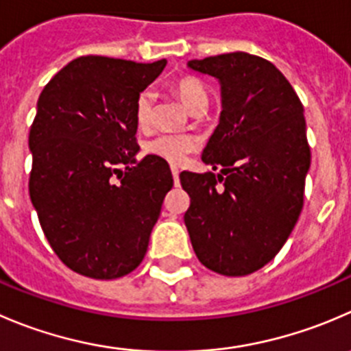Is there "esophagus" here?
Instances as JSON below:
<instances>
[{
  "mask_svg": "<svg viewBox=\"0 0 351 351\" xmlns=\"http://www.w3.org/2000/svg\"><path fill=\"white\" fill-rule=\"evenodd\" d=\"M171 173H173V180H175V185H180V171L176 166H171Z\"/></svg>",
  "mask_w": 351,
  "mask_h": 351,
  "instance_id": "34e87169",
  "label": "esophagus"
}]
</instances>
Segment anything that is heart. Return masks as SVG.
Segmentation results:
<instances>
[{"instance_id": "obj_1", "label": "heart", "mask_w": 351, "mask_h": 351, "mask_svg": "<svg viewBox=\"0 0 351 351\" xmlns=\"http://www.w3.org/2000/svg\"><path fill=\"white\" fill-rule=\"evenodd\" d=\"M176 96L182 99L186 108H192L199 101L207 99L206 89L197 78L182 77L173 84ZM152 108H154V93L151 89L142 90L135 99V121L141 128L149 127L152 120ZM197 147V138L189 134H159L145 144V151L159 159L180 165L183 159Z\"/></svg>"}]
</instances>
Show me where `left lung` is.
<instances>
[{"label": "left lung", "instance_id": "8db88e82", "mask_svg": "<svg viewBox=\"0 0 351 351\" xmlns=\"http://www.w3.org/2000/svg\"><path fill=\"white\" fill-rule=\"evenodd\" d=\"M189 66L221 84L219 125L202 152V161L221 171L180 175L190 195L183 219L207 269L245 276L276 257L304 207L311 168L304 106L261 56L237 51Z\"/></svg>", "mask_w": 351, "mask_h": 351}]
</instances>
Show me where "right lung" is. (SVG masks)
<instances>
[{
	"mask_svg": "<svg viewBox=\"0 0 351 351\" xmlns=\"http://www.w3.org/2000/svg\"><path fill=\"white\" fill-rule=\"evenodd\" d=\"M166 60L80 56L43 89L29 134V193L64 266L94 280L132 273L173 186L165 159L137 161L135 99Z\"/></svg>",
	"mask_w": 351,
	"mask_h": 351,
	"instance_id": "right-lung-1",
	"label": "right lung"
}]
</instances>
